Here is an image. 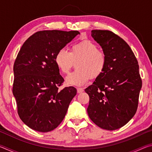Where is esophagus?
Masks as SVG:
<instances>
[{
    "instance_id": "1",
    "label": "esophagus",
    "mask_w": 152,
    "mask_h": 152,
    "mask_svg": "<svg viewBox=\"0 0 152 152\" xmlns=\"http://www.w3.org/2000/svg\"><path fill=\"white\" fill-rule=\"evenodd\" d=\"M84 91V89L82 88H77V92H78V93H81Z\"/></svg>"
}]
</instances>
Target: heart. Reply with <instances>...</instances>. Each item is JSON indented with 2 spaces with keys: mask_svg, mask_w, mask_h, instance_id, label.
Segmentation results:
<instances>
[{
  "mask_svg": "<svg viewBox=\"0 0 152 152\" xmlns=\"http://www.w3.org/2000/svg\"><path fill=\"white\" fill-rule=\"evenodd\" d=\"M76 61V69L66 77V82L68 85L83 86L91 77L96 78L102 74L107 66V56L96 43L84 39L72 45L70 52L61 49L55 56L56 66L63 74H68Z\"/></svg>",
  "mask_w": 152,
  "mask_h": 152,
  "instance_id": "b5f03b06",
  "label": "heart"
}]
</instances>
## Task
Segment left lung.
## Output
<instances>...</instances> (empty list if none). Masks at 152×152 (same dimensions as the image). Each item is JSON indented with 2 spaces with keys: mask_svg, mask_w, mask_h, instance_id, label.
I'll return each instance as SVG.
<instances>
[{
  "mask_svg": "<svg viewBox=\"0 0 152 152\" xmlns=\"http://www.w3.org/2000/svg\"><path fill=\"white\" fill-rule=\"evenodd\" d=\"M91 35L106 54L107 66L85 89L90 98L87 112L99 127L115 130L137 111L142 86L138 61L129 45L113 32L92 30Z\"/></svg>",
  "mask_w": 152,
  "mask_h": 152,
  "instance_id": "8db88e82",
  "label": "left lung"
}]
</instances>
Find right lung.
<instances>
[{"label":"right lung","instance_id":"right-lung-1","mask_svg":"<svg viewBox=\"0 0 152 152\" xmlns=\"http://www.w3.org/2000/svg\"><path fill=\"white\" fill-rule=\"evenodd\" d=\"M78 34V31H40L30 36L18 53L12 93L20 119L33 130L45 133L57 127L76 96L73 86L59 90L64 80L55 56Z\"/></svg>","mask_w":152,"mask_h":152}]
</instances>
